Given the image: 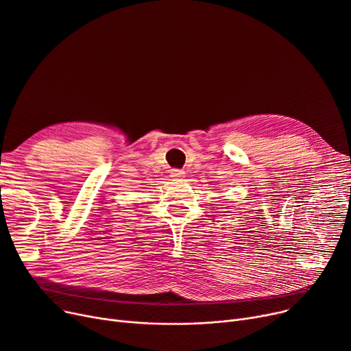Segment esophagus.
<instances>
[{
    "mask_svg": "<svg viewBox=\"0 0 351 351\" xmlns=\"http://www.w3.org/2000/svg\"><path fill=\"white\" fill-rule=\"evenodd\" d=\"M171 176L175 178V179H179V178L185 176V172L180 171V169H172V171H171Z\"/></svg>",
    "mask_w": 351,
    "mask_h": 351,
    "instance_id": "34e87169",
    "label": "esophagus"
}]
</instances>
